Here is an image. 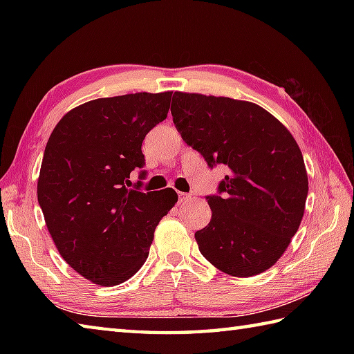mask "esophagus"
I'll use <instances>...</instances> for the list:
<instances>
[{"label": "esophagus", "mask_w": 354, "mask_h": 354, "mask_svg": "<svg viewBox=\"0 0 354 354\" xmlns=\"http://www.w3.org/2000/svg\"><path fill=\"white\" fill-rule=\"evenodd\" d=\"M190 199V194L189 193H184V192H178V202H187Z\"/></svg>", "instance_id": "esophagus-1"}]
</instances>
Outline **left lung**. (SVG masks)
I'll return each mask as SVG.
<instances>
[{
    "instance_id": "8db88e82",
    "label": "left lung",
    "mask_w": 354,
    "mask_h": 354,
    "mask_svg": "<svg viewBox=\"0 0 354 354\" xmlns=\"http://www.w3.org/2000/svg\"><path fill=\"white\" fill-rule=\"evenodd\" d=\"M171 117L187 146L228 173L207 196L212 221L194 232L201 254L234 277L277 263L301 223L309 181L290 132L268 111L228 97L175 93Z\"/></svg>"
}]
</instances>
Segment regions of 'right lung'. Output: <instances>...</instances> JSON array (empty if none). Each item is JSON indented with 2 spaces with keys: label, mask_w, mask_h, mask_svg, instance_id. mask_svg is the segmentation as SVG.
<instances>
[{
  "label": "right lung",
  "mask_w": 354,
  "mask_h": 354,
  "mask_svg": "<svg viewBox=\"0 0 354 354\" xmlns=\"http://www.w3.org/2000/svg\"><path fill=\"white\" fill-rule=\"evenodd\" d=\"M171 93H137L86 102L53 129L37 179V202L59 254L99 286L126 281L142 266L173 189H133L141 145L167 117ZM146 176V171H141Z\"/></svg>",
  "instance_id": "add662e5"
}]
</instances>
